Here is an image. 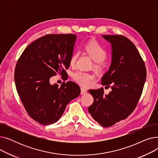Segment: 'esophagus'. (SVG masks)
<instances>
[{"mask_svg":"<svg viewBox=\"0 0 158 158\" xmlns=\"http://www.w3.org/2000/svg\"><path fill=\"white\" fill-rule=\"evenodd\" d=\"M87 92V90L84 88H81V94H85Z\"/></svg>","mask_w":158,"mask_h":158,"instance_id":"obj_1","label":"esophagus"}]
</instances>
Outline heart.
Here are the masks:
<instances>
[{
  "instance_id": "heart-1",
  "label": "heart",
  "mask_w": 158,
  "mask_h": 158,
  "mask_svg": "<svg viewBox=\"0 0 158 158\" xmlns=\"http://www.w3.org/2000/svg\"><path fill=\"white\" fill-rule=\"evenodd\" d=\"M86 52L96 62L94 68L100 70L102 68V61H103L107 56V51L105 47L97 41H90L85 45ZM79 56V53L73 54L70 59V64L73 65L76 63ZM73 79L78 84L83 86H88L90 85L94 77L93 75L82 71H77L72 75Z\"/></svg>"
}]
</instances>
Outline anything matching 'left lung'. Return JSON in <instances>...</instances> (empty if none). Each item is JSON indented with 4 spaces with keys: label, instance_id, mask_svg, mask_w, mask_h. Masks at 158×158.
Wrapping results in <instances>:
<instances>
[{
    "label": "left lung",
    "instance_id": "8db88e82",
    "mask_svg": "<svg viewBox=\"0 0 158 158\" xmlns=\"http://www.w3.org/2000/svg\"><path fill=\"white\" fill-rule=\"evenodd\" d=\"M112 46V61L101 83L111 87L89 89L94 101L88 112L102 127H110L124 120L135 110L142 94L147 71L144 61L135 44L123 35H103Z\"/></svg>",
    "mask_w": 158,
    "mask_h": 158
}]
</instances>
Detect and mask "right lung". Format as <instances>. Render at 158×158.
Wrapping results in <instances>:
<instances>
[{
  "mask_svg": "<svg viewBox=\"0 0 158 158\" xmlns=\"http://www.w3.org/2000/svg\"><path fill=\"white\" fill-rule=\"evenodd\" d=\"M76 35H47L29 45L15 70V82L21 102L30 117L44 126L56 122L72 100L81 93L72 81L60 87L49 79L57 74L64 76Z\"/></svg>",
  "mask_w": 158,
  "mask_h": 158,
  "instance_id": "1",
  "label": "right lung"
}]
</instances>
